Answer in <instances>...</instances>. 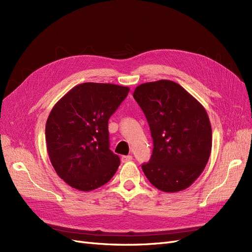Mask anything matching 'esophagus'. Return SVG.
Wrapping results in <instances>:
<instances>
[{"instance_id": "1", "label": "esophagus", "mask_w": 252, "mask_h": 252, "mask_svg": "<svg viewBox=\"0 0 252 252\" xmlns=\"http://www.w3.org/2000/svg\"><path fill=\"white\" fill-rule=\"evenodd\" d=\"M121 159H122V162L123 163H127V162H130L131 159H132V157L131 156H123L121 158Z\"/></svg>"}]
</instances>
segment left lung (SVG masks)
Returning a JSON list of instances; mask_svg holds the SVG:
<instances>
[{
    "mask_svg": "<svg viewBox=\"0 0 252 252\" xmlns=\"http://www.w3.org/2000/svg\"><path fill=\"white\" fill-rule=\"evenodd\" d=\"M133 97L154 140L149 162L142 165L146 178L164 192L188 188L203 172L211 152L212 130L203 105L169 80L141 84Z\"/></svg>",
    "mask_w": 252,
    "mask_h": 252,
    "instance_id": "1",
    "label": "left lung"
}]
</instances>
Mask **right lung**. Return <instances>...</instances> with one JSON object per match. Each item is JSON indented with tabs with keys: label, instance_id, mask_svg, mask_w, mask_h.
I'll list each match as a JSON object with an SVG mask.
<instances>
[{
	"label": "right lung",
	"instance_id": "obj_1",
	"mask_svg": "<svg viewBox=\"0 0 252 252\" xmlns=\"http://www.w3.org/2000/svg\"><path fill=\"white\" fill-rule=\"evenodd\" d=\"M129 90L83 83L53 106L45 127L47 152L59 177L72 188L90 191L117 172L120 158L109 149L108 120Z\"/></svg>",
	"mask_w": 252,
	"mask_h": 252
}]
</instances>
